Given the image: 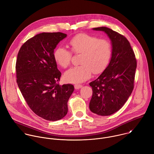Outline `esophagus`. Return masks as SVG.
<instances>
[{
    "mask_svg": "<svg viewBox=\"0 0 154 154\" xmlns=\"http://www.w3.org/2000/svg\"><path fill=\"white\" fill-rule=\"evenodd\" d=\"M83 87V86L82 85H74V88H75V89H80V88H82Z\"/></svg>",
    "mask_w": 154,
    "mask_h": 154,
    "instance_id": "obj_1",
    "label": "esophagus"
}]
</instances>
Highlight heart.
<instances>
[{"label":"heart","mask_w":154,"mask_h":154,"mask_svg":"<svg viewBox=\"0 0 154 154\" xmlns=\"http://www.w3.org/2000/svg\"><path fill=\"white\" fill-rule=\"evenodd\" d=\"M72 51L80 54L81 65L68 69L64 75L68 83H80L89 79L92 73L100 74L108 66L112 53L110 42L105 39L88 34L80 33L69 42ZM56 62L62 68L68 67L72 57L71 52L65 47L57 46L53 51Z\"/></svg>","instance_id":"b5f03b06"}]
</instances>
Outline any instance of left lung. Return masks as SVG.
Instances as JSON below:
<instances>
[{
    "mask_svg": "<svg viewBox=\"0 0 154 154\" xmlns=\"http://www.w3.org/2000/svg\"><path fill=\"white\" fill-rule=\"evenodd\" d=\"M92 29L107 35L111 41L112 53L104 71L89 83L93 92L89 109L97 115L109 116L121 109L131 95L137 61L134 51L125 36L107 27Z\"/></svg>",
    "mask_w": 154,
    "mask_h": 154,
    "instance_id": "obj_1",
    "label": "left lung"
}]
</instances>
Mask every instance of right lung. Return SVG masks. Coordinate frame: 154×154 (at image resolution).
Returning a JSON list of instances; mask_svg holds the SVG:
<instances>
[{"instance_id":"add662e5","label":"right lung","mask_w":154,"mask_h":154,"mask_svg":"<svg viewBox=\"0 0 154 154\" xmlns=\"http://www.w3.org/2000/svg\"><path fill=\"white\" fill-rule=\"evenodd\" d=\"M67 35L61 32L39 33L21 47L16 62L17 83L31 110L50 121L62 119L68 112L72 85H59L61 72L53 51Z\"/></svg>"}]
</instances>
